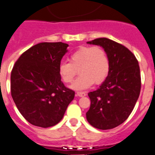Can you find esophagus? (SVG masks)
I'll return each mask as SVG.
<instances>
[{
    "label": "esophagus",
    "instance_id": "34e87169",
    "mask_svg": "<svg viewBox=\"0 0 155 155\" xmlns=\"http://www.w3.org/2000/svg\"><path fill=\"white\" fill-rule=\"evenodd\" d=\"M76 95L79 97H84L86 96V93L85 92H77V93H76Z\"/></svg>",
    "mask_w": 155,
    "mask_h": 155
}]
</instances>
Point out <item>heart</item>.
<instances>
[{"mask_svg":"<svg viewBox=\"0 0 155 155\" xmlns=\"http://www.w3.org/2000/svg\"><path fill=\"white\" fill-rule=\"evenodd\" d=\"M69 62H61L58 67V75L66 84H71L77 75L73 88L84 89L92 84H100L109 75L110 58L100 46H83L70 55Z\"/></svg>","mask_w":155,"mask_h":155,"instance_id":"1","label":"heart"}]
</instances>
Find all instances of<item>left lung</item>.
I'll return each instance as SVG.
<instances>
[{
	"label": "left lung",
	"instance_id": "left-lung-1",
	"mask_svg": "<svg viewBox=\"0 0 155 155\" xmlns=\"http://www.w3.org/2000/svg\"><path fill=\"white\" fill-rule=\"evenodd\" d=\"M87 43L106 50L110 71L99 88L88 93L91 104L86 118L96 128L111 129L124 122L135 106L141 85L140 67L135 55L121 44L107 38Z\"/></svg>",
	"mask_w": 155,
	"mask_h": 155
}]
</instances>
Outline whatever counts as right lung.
Listing matches in <instances>:
<instances>
[{"mask_svg":"<svg viewBox=\"0 0 155 155\" xmlns=\"http://www.w3.org/2000/svg\"><path fill=\"white\" fill-rule=\"evenodd\" d=\"M67 47L62 42L39 43L22 54L13 67L11 96L32 125L49 127L58 124L74 99L75 92L64 85L58 71Z\"/></svg>","mask_w":155,"mask_h":155,"instance_id":"1","label":"right lung"}]
</instances>
